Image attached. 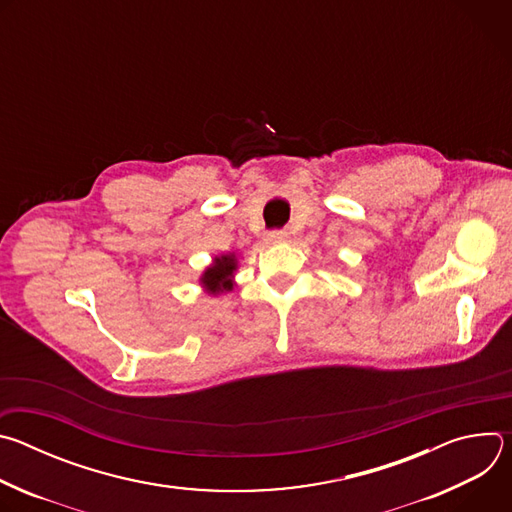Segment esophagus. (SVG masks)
<instances>
[{
  "label": "esophagus",
  "mask_w": 512,
  "mask_h": 512,
  "mask_svg": "<svg viewBox=\"0 0 512 512\" xmlns=\"http://www.w3.org/2000/svg\"><path fill=\"white\" fill-rule=\"evenodd\" d=\"M283 239H287V233H285V231H269V233L265 235V241H269V243H279V241H283Z\"/></svg>",
  "instance_id": "esophagus-1"
}]
</instances>
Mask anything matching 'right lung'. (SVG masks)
I'll return each mask as SVG.
<instances>
[{
    "label": "right lung",
    "instance_id": "1",
    "mask_svg": "<svg viewBox=\"0 0 512 512\" xmlns=\"http://www.w3.org/2000/svg\"><path fill=\"white\" fill-rule=\"evenodd\" d=\"M237 269L235 257L225 255L221 259H214V265L208 267L202 275V283L210 289V294H218L223 289H231V275Z\"/></svg>",
    "mask_w": 512,
    "mask_h": 512
}]
</instances>
